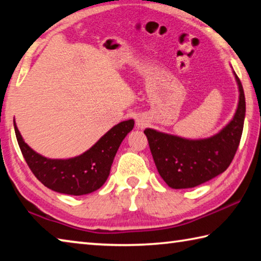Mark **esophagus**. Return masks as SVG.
<instances>
[{
    "label": "esophagus",
    "instance_id": "esophagus-1",
    "mask_svg": "<svg viewBox=\"0 0 261 261\" xmlns=\"http://www.w3.org/2000/svg\"><path fill=\"white\" fill-rule=\"evenodd\" d=\"M137 126H138L139 129H144V127L146 126L145 121H143V120H140V118H138V120H137Z\"/></svg>",
    "mask_w": 261,
    "mask_h": 261
}]
</instances>
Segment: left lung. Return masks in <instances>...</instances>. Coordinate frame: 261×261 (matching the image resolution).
Returning <instances> with one entry per match:
<instances>
[{
  "label": "left lung",
  "mask_w": 261,
  "mask_h": 261,
  "mask_svg": "<svg viewBox=\"0 0 261 261\" xmlns=\"http://www.w3.org/2000/svg\"><path fill=\"white\" fill-rule=\"evenodd\" d=\"M235 74V73H234ZM239 84L240 100L235 115L219 134L201 140H189L153 129L144 132L160 176L174 189L192 188L217 177L229 167L242 137L245 97Z\"/></svg>",
  "instance_id": "1"
}]
</instances>
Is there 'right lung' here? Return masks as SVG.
Here are the masks:
<instances>
[{"label": "right lung", "instance_id": "obj_1", "mask_svg": "<svg viewBox=\"0 0 261 261\" xmlns=\"http://www.w3.org/2000/svg\"><path fill=\"white\" fill-rule=\"evenodd\" d=\"M134 125V120L118 123L89 150L68 160H50L37 154L23 141L16 123L15 132L27 165L45 187L68 195H84L105 184L118 147Z\"/></svg>", "mask_w": 261, "mask_h": 261}]
</instances>
